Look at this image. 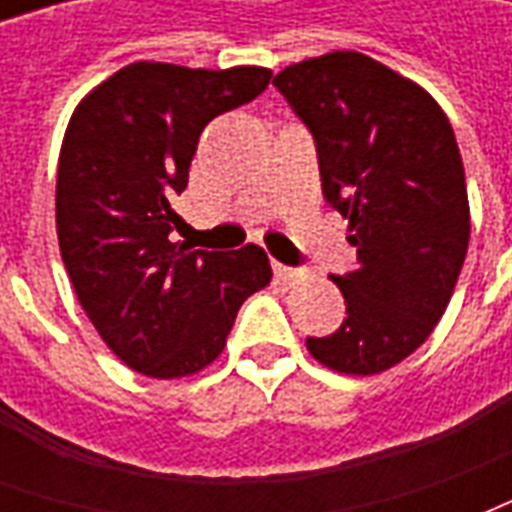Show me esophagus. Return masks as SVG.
I'll return each mask as SVG.
<instances>
[{"label": "esophagus", "mask_w": 512, "mask_h": 512, "mask_svg": "<svg viewBox=\"0 0 512 512\" xmlns=\"http://www.w3.org/2000/svg\"><path fill=\"white\" fill-rule=\"evenodd\" d=\"M274 274H277L282 282H293V279H299V268H290V266H282V263H274Z\"/></svg>", "instance_id": "1"}]
</instances>
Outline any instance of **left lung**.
<instances>
[{"label": "left lung", "mask_w": 512, "mask_h": 512, "mask_svg": "<svg viewBox=\"0 0 512 512\" xmlns=\"http://www.w3.org/2000/svg\"><path fill=\"white\" fill-rule=\"evenodd\" d=\"M274 87L315 139L326 202L356 246L354 271L332 277L348 318L307 348L373 376L414 354L450 304L472 227L461 150L419 84L359 51L290 65Z\"/></svg>", "instance_id": "1"}]
</instances>
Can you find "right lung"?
I'll return each mask as SVG.
<instances>
[{
    "label": "right lung",
    "mask_w": 512,
    "mask_h": 512,
    "mask_svg": "<svg viewBox=\"0 0 512 512\" xmlns=\"http://www.w3.org/2000/svg\"><path fill=\"white\" fill-rule=\"evenodd\" d=\"M268 68L134 62L76 106L57 169L62 263L104 343L131 370L180 378L222 354L235 315L271 282L266 252L172 244L202 128L255 101Z\"/></svg>",
    "instance_id": "obj_1"
}]
</instances>
